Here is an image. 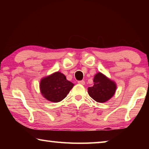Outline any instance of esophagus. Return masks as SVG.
Returning a JSON list of instances; mask_svg holds the SVG:
<instances>
[{
	"label": "esophagus",
	"mask_w": 149,
	"mask_h": 149,
	"mask_svg": "<svg viewBox=\"0 0 149 149\" xmlns=\"http://www.w3.org/2000/svg\"><path fill=\"white\" fill-rule=\"evenodd\" d=\"M78 84H81V85H85V82L84 80H81V81H78Z\"/></svg>",
	"instance_id": "obj_1"
}]
</instances>
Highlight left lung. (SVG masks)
I'll return each mask as SVG.
<instances>
[{"label": "left lung", "instance_id": "1", "mask_svg": "<svg viewBox=\"0 0 149 149\" xmlns=\"http://www.w3.org/2000/svg\"><path fill=\"white\" fill-rule=\"evenodd\" d=\"M94 85L88 88V93L93 99L98 102H104L114 95L116 85L101 73L95 75Z\"/></svg>", "mask_w": 149, "mask_h": 149}]
</instances>
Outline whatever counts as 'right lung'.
<instances>
[{
  "label": "right lung",
  "mask_w": 149,
  "mask_h": 149,
  "mask_svg": "<svg viewBox=\"0 0 149 149\" xmlns=\"http://www.w3.org/2000/svg\"><path fill=\"white\" fill-rule=\"evenodd\" d=\"M74 84L66 79L60 72L54 73L42 79L40 89L42 95L49 101L58 102L62 100L72 89Z\"/></svg>",
  "instance_id": "1"
}]
</instances>
